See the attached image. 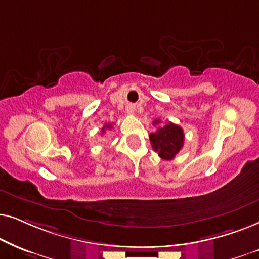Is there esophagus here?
Wrapping results in <instances>:
<instances>
[{"instance_id":"1","label":"esophagus","mask_w":259,"mask_h":259,"mask_svg":"<svg viewBox=\"0 0 259 259\" xmlns=\"http://www.w3.org/2000/svg\"><path fill=\"white\" fill-rule=\"evenodd\" d=\"M125 110L127 113H134V111H135V106H134L133 104H129V105H126Z\"/></svg>"}]
</instances>
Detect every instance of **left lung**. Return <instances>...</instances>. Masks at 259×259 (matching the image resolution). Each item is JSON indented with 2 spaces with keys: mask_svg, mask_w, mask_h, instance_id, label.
<instances>
[{
  "mask_svg": "<svg viewBox=\"0 0 259 259\" xmlns=\"http://www.w3.org/2000/svg\"><path fill=\"white\" fill-rule=\"evenodd\" d=\"M160 119H155L154 124H160ZM153 149L157 151L162 160H173L181 148L184 147V130L181 126L173 123H167L163 126H158L155 133L149 135Z\"/></svg>",
  "mask_w": 259,
  "mask_h": 259,
  "instance_id": "8db88e82",
  "label": "left lung"
}]
</instances>
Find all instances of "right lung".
I'll return each mask as SVG.
<instances>
[{"mask_svg": "<svg viewBox=\"0 0 259 259\" xmlns=\"http://www.w3.org/2000/svg\"><path fill=\"white\" fill-rule=\"evenodd\" d=\"M110 127H112V124H105V125L103 126L102 133H104V132H105V129H110Z\"/></svg>", "mask_w": 259, "mask_h": 259, "instance_id": "obj_1", "label": "right lung"}]
</instances>
